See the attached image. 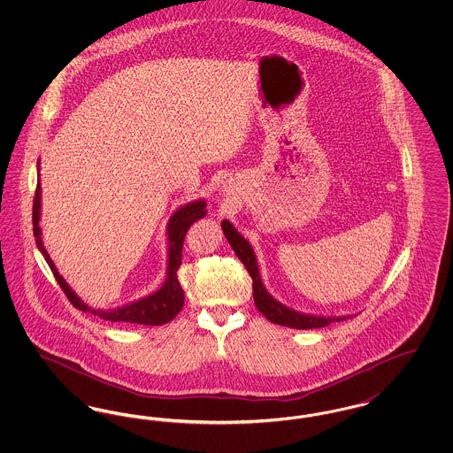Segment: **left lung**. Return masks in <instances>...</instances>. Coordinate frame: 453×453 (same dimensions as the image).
I'll list each match as a JSON object with an SVG mask.
<instances>
[{"mask_svg":"<svg viewBox=\"0 0 453 453\" xmlns=\"http://www.w3.org/2000/svg\"><path fill=\"white\" fill-rule=\"evenodd\" d=\"M220 227L224 231L226 239L229 241L231 248L234 250L237 258L242 261L248 273L251 275V279H253V299H255L259 312L270 323L280 324V326L294 327V329H314V327H324V326L334 323V321H345L346 318H323V316L302 314V312H297V311L283 305L273 296H270L265 283L261 281L258 261H257V255H255L251 244L241 236V233H237L236 227L227 219H224L220 222Z\"/></svg>","mask_w":453,"mask_h":453,"instance_id":"obj_1","label":"left lung"}]
</instances>
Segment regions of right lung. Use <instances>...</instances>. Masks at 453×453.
I'll return each mask as SVG.
<instances>
[{"mask_svg":"<svg viewBox=\"0 0 453 453\" xmlns=\"http://www.w3.org/2000/svg\"><path fill=\"white\" fill-rule=\"evenodd\" d=\"M41 198H42V187H41V161H37V190L34 196V236L39 251L42 253L47 265L50 266L59 287L65 290L69 302L83 311V312H91L105 321L111 323H127L142 324V326H161V324L170 323L174 319V316L181 311L185 294L183 288L178 280V268L181 265V250H183V241L185 234L190 229V226L196 222L198 219L205 217L207 211V202L203 198H198L194 202H188L181 205L180 209L174 211V214L170 217L168 226H166V236H168V266H166V279L163 285L146 297H141L137 301L124 303L115 309H95L81 301V297L71 288V285L63 279V275L58 272L54 261L49 257L42 241V229L39 226L41 222Z\"/></svg>","mask_w":453,"mask_h":453,"instance_id":"right-lung-1","label":"right lung"}]
</instances>
